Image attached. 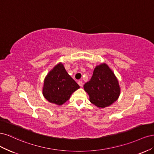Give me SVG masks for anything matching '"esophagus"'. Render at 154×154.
Masks as SVG:
<instances>
[{
  "mask_svg": "<svg viewBox=\"0 0 154 154\" xmlns=\"http://www.w3.org/2000/svg\"><path fill=\"white\" fill-rule=\"evenodd\" d=\"M78 85H80V87H83V82H82V81H80V80L78 81Z\"/></svg>",
  "mask_w": 154,
  "mask_h": 154,
  "instance_id": "esophagus-1",
  "label": "esophagus"
}]
</instances>
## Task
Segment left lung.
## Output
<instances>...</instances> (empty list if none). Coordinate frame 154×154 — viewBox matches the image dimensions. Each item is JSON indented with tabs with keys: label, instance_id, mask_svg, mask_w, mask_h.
<instances>
[{
	"label": "left lung",
	"instance_id": "8db88e82",
	"mask_svg": "<svg viewBox=\"0 0 154 154\" xmlns=\"http://www.w3.org/2000/svg\"><path fill=\"white\" fill-rule=\"evenodd\" d=\"M90 101L99 108H105L115 102L119 96L117 78L106 64L96 66L89 82L83 86Z\"/></svg>",
	"mask_w": 154,
	"mask_h": 154
}]
</instances>
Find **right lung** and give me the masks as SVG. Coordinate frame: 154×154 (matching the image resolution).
I'll list each match as a JSON object with an SVG mask.
<instances>
[{"label": "right lung", "mask_w": 154, "mask_h": 154, "mask_svg": "<svg viewBox=\"0 0 154 154\" xmlns=\"http://www.w3.org/2000/svg\"><path fill=\"white\" fill-rule=\"evenodd\" d=\"M79 88L80 86L69 75L63 64L60 63L45 77L43 95L51 103L62 105Z\"/></svg>", "instance_id": "obj_1"}]
</instances>
